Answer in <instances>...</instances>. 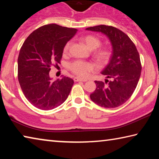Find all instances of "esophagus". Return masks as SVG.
<instances>
[{
  "label": "esophagus",
  "instance_id": "esophagus-1",
  "mask_svg": "<svg viewBox=\"0 0 159 159\" xmlns=\"http://www.w3.org/2000/svg\"><path fill=\"white\" fill-rule=\"evenodd\" d=\"M74 80L75 82H78V81H83V82H85L87 81V79H81V78H79V77H75L74 78Z\"/></svg>",
  "mask_w": 159,
  "mask_h": 159
}]
</instances>
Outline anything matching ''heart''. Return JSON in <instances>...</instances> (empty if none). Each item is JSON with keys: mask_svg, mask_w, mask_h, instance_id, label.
I'll return each instance as SVG.
<instances>
[{"mask_svg": "<svg viewBox=\"0 0 159 159\" xmlns=\"http://www.w3.org/2000/svg\"><path fill=\"white\" fill-rule=\"evenodd\" d=\"M81 41L85 45L88 49L95 50L101 46L102 41L99 37L94 35H87L81 38ZM71 41L67 42L64 47V53L67 54L69 52ZM112 52L109 48H99L94 54V57L98 64H105L108 63L111 60ZM69 68L72 73L80 77H85L90 72L93 71L95 69V66L93 63L88 62L82 60H76L69 64Z\"/></svg>", "mask_w": 159, "mask_h": 159, "instance_id": "obj_1", "label": "heart"}]
</instances>
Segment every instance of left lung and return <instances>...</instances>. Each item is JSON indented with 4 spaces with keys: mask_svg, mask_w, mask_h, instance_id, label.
<instances>
[{
    "mask_svg": "<svg viewBox=\"0 0 159 159\" xmlns=\"http://www.w3.org/2000/svg\"><path fill=\"white\" fill-rule=\"evenodd\" d=\"M102 32L109 37L113 47L110 62L102 72L105 82L95 80L96 89L90 99L104 108H115L128 100L138 85L142 64L135 45L127 34L114 26L98 25L86 29Z\"/></svg>",
    "mask_w": 159,
    "mask_h": 159,
    "instance_id": "1",
    "label": "left lung"
}]
</instances>
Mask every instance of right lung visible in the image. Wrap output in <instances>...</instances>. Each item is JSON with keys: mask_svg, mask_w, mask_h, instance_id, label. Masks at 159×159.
<instances>
[{"mask_svg": "<svg viewBox=\"0 0 159 159\" xmlns=\"http://www.w3.org/2000/svg\"><path fill=\"white\" fill-rule=\"evenodd\" d=\"M76 29L50 24L36 29L26 38L18 57V80L28 101L35 107L50 110L68 98L74 80L64 76L52 81L50 67L60 64L64 47Z\"/></svg>", "mask_w": 159, "mask_h": 159, "instance_id": "1", "label": "right lung"}]
</instances>
